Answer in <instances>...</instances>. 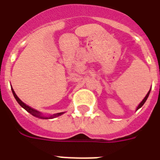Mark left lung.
<instances>
[{
	"label": "left lung",
	"mask_w": 160,
	"mask_h": 160,
	"mask_svg": "<svg viewBox=\"0 0 160 160\" xmlns=\"http://www.w3.org/2000/svg\"><path fill=\"white\" fill-rule=\"evenodd\" d=\"M150 91H151V90H149V91H148V93H147V95H146V96H145V98H143V100L142 101V102H140V105H138V107H137V109H140V108H141L142 106H143V104L145 103V102H146V100H147V99H148V96H149V93H150Z\"/></svg>",
	"instance_id": "8db88e82"
}]
</instances>
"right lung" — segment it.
I'll list each match as a JSON object with an SVG mask.
<instances>
[{"instance_id":"obj_1","label":"right lung","mask_w":160,"mask_h":160,"mask_svg":"<svg viewBox=\"0 0 160 160\" xmlns=\"http://www.w3.org/2000/svg\"><path fill=\"white\" fill-rule=\"evenodd\" d=\"M12 91L13 96H14V98H16V100H17V102H18L19 105H20L21 107H23V109H25V110L27 111V112H28L29 113H31L32 116H34V117H39V118H42V119H48V118H53V117H58V116L62 115V114L63 113V112H58V113L54 114V115L51 116V117H43V116L41 115V113L39 112V111L36 110V109H32V108H31V107H29L28 105H26V104L23 103V102H22L21 100H20V98H19L17 96V94H16V93H15V92H14V90H13L12 88Z\"/></svg>"}]
</instances>
